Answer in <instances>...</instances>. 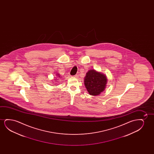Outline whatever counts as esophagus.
<instances>
[{"mask_svg": "<svg viewBox=\"0 0 154 154\" xmlns=\"http://www.w3.org/2000/svg\"><path fill=\"white\" fill-rule=\"evenodd\" d=\"M74 77H75V78H77V77H78V76L76 75H75V76H74Z\"/></svg>", "mask_w": 154, "mask_h": 154, "instance_id": "obj_1", "label": "esophagus"}]
</instances>
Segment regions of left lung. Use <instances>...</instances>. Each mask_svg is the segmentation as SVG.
Segmentation results:
<instances>
[{"instance_id": "left-lung-1", "label": "left lung", "mask_w": 154, "mask_h": 154, "mask_svg": "<svg viewBox=\"0 0 154 154\" xmlns=\"http://www.w3.org/2000/svg\"><path fill=\"white\" fill-rule=\"evenodd\" d=\"M107 83V76L95 69L89 70L85 77V86L89 94L92 96H98L103 92Z\"/></svg>"}]
</instances>
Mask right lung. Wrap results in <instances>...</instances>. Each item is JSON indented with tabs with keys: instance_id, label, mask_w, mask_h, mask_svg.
<instances>
[{
	"instance_id": "obj_1",
	"label": "right lung",
	"mask_w": 154,
	"mask_h": 154,
	"mask_svg": "<svg viewBox=\"0 0 154 154\" xmlns=\"http://www.w3.org/2000/svg\"><path fill=\"white\" fill-rule=\"evenodd\" d=\"M56 76H57V77L58 78H61V77H60V75H59V74H57V75H56ZM57 78H56V79H54V81H55V82H57Z\"/></svg>"
}]
</instances>
